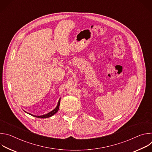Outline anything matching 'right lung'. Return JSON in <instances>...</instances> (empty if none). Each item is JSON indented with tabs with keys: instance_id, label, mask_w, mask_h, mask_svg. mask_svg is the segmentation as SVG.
<instances>
[{
	"instance_id": "right-lung-1",
	"label": "right lung",
	"mask_w": 152,
	"mask_h": 152,
	"mask_svg": "<svg viewBox=\"0 0 152 152\" xmlns=\"http://www.w3.org/2000/svg\"><path fill=\"white\" fill-rule=\"evenodd\" d=\"M59 105H60V99L58 101V105L56 107V108L55 110H53V111H52L51 112L49 113L48 114H46L45 115H41V116H37V115H32V114H31V115L34 116V117H37V118H48V117H50L51 116H52L53 115H54L55 114H56L58 111L59 110ZM29 114V113H28Z\"/></svg>"
}]
</instances>
